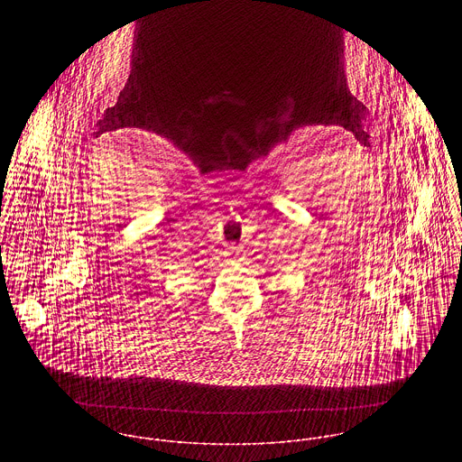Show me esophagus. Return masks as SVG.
I'll return each mask as SVG.
<instances>
[{"instance_id":"obj_1","label":"esophagus","mask_w":462,"mask_h":462,"mask_svg":"<svg viewBox=\"0 0 462 462\" xmlns=\"http://www.w3.org/2000/svg\"><path fill=\"white\" fill-rule=\"evenodd\" d=\"M229 253H231L235 258H238V256L244 253V249H242L240 245H235V244H233V245H229Z\"/></svg>"}]
</instances>
